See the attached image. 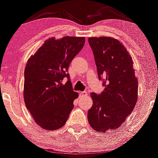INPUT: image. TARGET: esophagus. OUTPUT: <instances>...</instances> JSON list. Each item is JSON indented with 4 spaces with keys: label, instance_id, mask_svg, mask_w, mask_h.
Returning a JSON list of instances; mask_svg holds the SVG:
<instances>
[{
    "label": "esophagus",
    "instance_id": "esophagus-1",
    "mask_svg": "<svg viewBox=\"0 0 158 158\" xmlns=\"http://www.w3.org/2000/svg\"><path fill=\"white\" fill-rule=\"evenodd\" d=\"M86 95H87V92H86V91H81V92H80V96H86Z\"/></svg>",
    "mask_w": 158,
    "mask_h": 158
}]
</instances>
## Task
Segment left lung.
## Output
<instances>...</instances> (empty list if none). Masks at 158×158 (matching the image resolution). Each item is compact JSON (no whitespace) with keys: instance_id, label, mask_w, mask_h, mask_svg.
Wrapping results in <instances>:
<instances>
[{"instance_id":"left-lung-1","label":"left lung","mask_w":158,"mask_h":158,"mask_svg":"<svg viewBox=\"0 0 158 158\" xmlns=\"http://www.w3.org/2000/svg\"><path fill=\"white\" fill-rule=\"evenodd\" d=\"M99 79L104 90L91 93L93 106L88 112L90 127L96 131L119 128L130 115L138 98V81L132 58L119 41L109 36L89 37Z\"/></svg>"}]
</instances>
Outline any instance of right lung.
Returning <instances> with one entry per match:
<instances>
[{"label":"right lung","instance_id":"right-lung-1","mask_svg":"<svg viewBox=\"0 0 158 158\" xmlns=\"http://www.w3.org/2000/svg\"><path fill=\"white\" fill-rule=\"evenodd\" d=\"M85 37L49 38L28 60L24 70L23 99L36 124L47 130H56L65 124L73 101V91L68 69L83 49ZM67 77L65 84L61 82Z\"/></svg>","mask_w":158,"mask_h":158}]
</instances>
